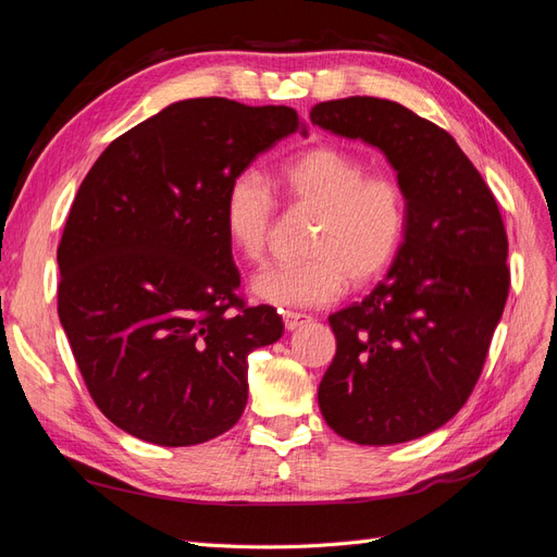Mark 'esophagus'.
Instances as JSON below:
<instances>
[{
  "label": "esophagus",
  "instance_id": "34e87169",
  "mask_svg": "<svg viewBox=\"0 0 557 557\" xmlns=\"http://www.w3.org/2000/svg\"><path fill=\"white\" fill-rule=\"evenodd\" d=\"M282 320H284V326H287L289 331H296V329H304L312 322L310 314H304V312H292V310H284L282 312Z\"/></svg>",
  "mask_w": 557,
  "mask_h": 557
}]
</instances>
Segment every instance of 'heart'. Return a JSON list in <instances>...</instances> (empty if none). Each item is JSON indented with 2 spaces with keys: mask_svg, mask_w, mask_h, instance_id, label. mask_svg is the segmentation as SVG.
<instances>
[{
  "mask_svg": "<svg viewBox=\"0 0 557 557\" xmlns=\"http://www.w3.org/2000/svg\"><path fill=\"white\" fill-rule=\"evenodd\" d=\"M280 186L292 205L317 212L308 240L310 257L265 268L251 292L275 308H320L333 304L347 280L352 287L387 273L404 245L408 202L401 184L369 174L361 158L336 147H314L280 168ZM277 202L259 172L231 180L221 221L231 247L247 261H261Z\"/></svg>",
  "mask_w": 557,
  "mask_h": 557,
  "instance_id": "1",
  "label": "heart"
}]
</instances>
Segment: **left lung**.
<instances>
[{
    "label": "left lung",
    "mask_w": 557,
    "mask_h": 557,
    "mask_svg": "<svg viewBox=\"0 0 557 557\" xmlns=\"http://www.w3.org/2000/svg\"><path fill=\"white\" fill-rule=\"evenodd\" d=\"M310 121L383 151L408 202L387 277L329 317L336 357L317 392L320 410L359 446L432 434L467 404L506 306L497 200L457 141L399 102L355 95L314 104Z\"/></svg>",
    "instance_id": "8db88e82"
}]
</instances>
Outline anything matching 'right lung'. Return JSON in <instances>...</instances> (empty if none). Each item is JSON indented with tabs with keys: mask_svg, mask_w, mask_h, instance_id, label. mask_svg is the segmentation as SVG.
Wrapping results in <instances>:
<instances>
[{
	"mask_svg": "<svg viewBox=\"0 0 557 557\" xmlns=\"http://www.w3.org/2000/svg\"><path fill=\"white\" fill-rule=\"evenodd\" d=\"M304 131L292 107L182 100L102 151L58 247V314L92 401L156 446H196L240 420L247 357L280 341L247 308L221 221L231 180Z\"/></svg>",
	"mask_w": 557,
	"mask_h": 557,
	"instance_id": "right-lung-1",
	"label": "right lung"
}]
</instances>
